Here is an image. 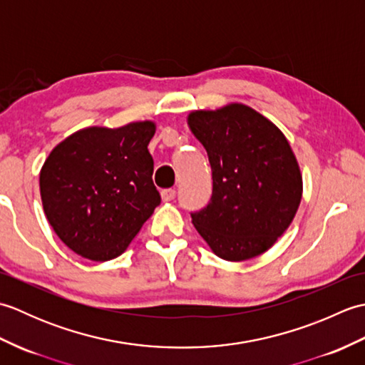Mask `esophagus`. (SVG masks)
<instances>
[{
    "label": "esophagus",
    "mask_w": 365,
    "mask_h": 365,
    "mask_svg": "<svg viewBox=\"0 0 365 365\" xmlns=\"http://www.w3.org/2000/svg\"><path fill=\"white\" fill-rule=\"evenodd\" d=\"M174 197H175V190L169 188V190H163L161 191L163 202H170V200H174Z\"/></svg>",
    "instance_id": "1"
}]
</instances>
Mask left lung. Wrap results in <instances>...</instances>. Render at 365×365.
Instances as JSON below:
<instances>
[{
  "mask_svg": "<svg viewBox=\"0 0 365 365\" xmlns=\"http://www.w3.org/2000/svg\"><path fill=\"white\" fill-rule=\"evenodd\" d=\"M188 125L205 147L213 178L210 204L191 213L192 224L218 257H257L290 226L301 202L302 177L289 141L243 103L192 111Z\"/></svg>",
  "mask_w": 365,
  "mask_h": 365,
  "instance_id": "left-lung-1",
  "label": "left lung"
}]
</instances>
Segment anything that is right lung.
Here are the masks:
<instances>
[{"label":"right lung","mask_w":365,"mask_h":365,"mask_svg":"<svg viewBox=\"0 0 365 365\" xmlns=\"http://www.w3.org/2000/svg\"><path fill=\"white\" fill-rule=\"evenodd\" d=\"M155 128L152 120L83 128L45 160L38 178L45 216L81 257H119L160 205L147 149Z\"/></svg>","instance_id":"add662e5"}]
</instances>
